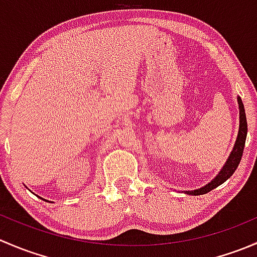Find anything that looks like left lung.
Wrapping results in <instances>:
<instances>
[{"instance_id":"1","label":"left lung","mask_w":257,"mask_h":257,"mask_svg":"<svg viewBox=\"0 0 257 257\" xmlns=\"http://www.w3.org/2000/svg\"><path fill=\"white\" fill-rule=\"evenodd\" d=\"M237 102H239V109H240V128H239V134H237L236 143H235L234 149H232L231 154H230L229 159L225 163V165L222 167V169L220 170V173L217 174V177L212 181H210L208 185L203 186V188L198 189V190L193 191H186V194L189 195H203V194L209 193L212 189L217 188L219 185H221L224 181H226L227 179L231 177L235 173L236 168L239 167L241 157H242L243 148H245V141L246 136H247V121H246V114H245V108H243L242 100L240 97H237Z\"/></svg>"}]
</instances>
